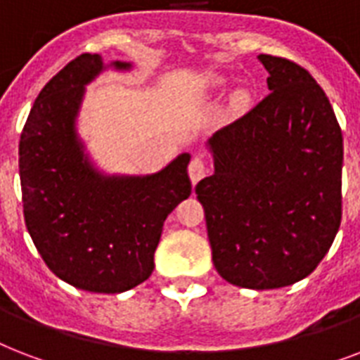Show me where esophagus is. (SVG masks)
<instances>
[{"label":"esophagus","instance_id":"esophagus-1","mask_svg":"<svg viewBox=\"0 0 360 360\" xmlns=\"http://www.w3.org/2000/svg\"><path fill=\"white\" fill-rule=\"evenodd\" d=\"M207 164L203 162V158L194 157L191 160V164H188V175H191L192 185H196L198 181H202L207 175Z\"/></svg>","mask_w":360,"mask_h":360}]
</instances>
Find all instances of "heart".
Returning a JSON list of instances; mask_svg holds the SVG:
<instances>
[{"label": "heart", "instance_id": "b5f03b06", "mask_svg": "<svg viewBox=\"0 0 360 360\" xmlns=\"http://www.w3.org/2000/svg\"><path fill=\"white\" fill-rule=\"evenodd\" d=\"M248 103H250V97H248V93L245 91H236L233 93V97H231V106H233V110H237V112H243V110L248 106Z\"/></svg>", "mask_w": 360, "mask_h": 360}]
</instances>
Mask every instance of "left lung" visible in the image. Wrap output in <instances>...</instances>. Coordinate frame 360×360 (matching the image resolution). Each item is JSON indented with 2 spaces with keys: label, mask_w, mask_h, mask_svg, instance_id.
I'll return each mask as SVG.
<instances>
[{
  "label": "left lung",
  "mask_w": 360,
  "mask_h": 360,
  "mask_svg": "<svg viewBox=\"0 0 360 360\" xmlns=\"http://www.w3.org/2000/svg\"><path fill=\"white\" fill-rule=\"evenodd\" d=\"M269 95L207 140L214 174L196 185L214 269L246 290L307 278L342 219L344 141L307 69L259 53Z\"/></svg>",
  "instance_id": "obj_1"
}]
</instances>
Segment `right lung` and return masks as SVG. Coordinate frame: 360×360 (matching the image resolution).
<instances>
[{
  "label": "right lung",
  "mask_w": 360,
  "mask_h": 360,
  "mask_svg": "<svg viewBox=\"0 0 360 360\" xmlns=\"http://www.w3.org/2000/svg\"><path fill=\"white\" fill-rule=\"evenodd\" d=\"M104 65L82 53L42 87L18 147L24 219L48 269L78 290L121 293L153 273L164 220L191 196L188 153L157 174L110 175L93 164L76 130L86 86Z\"/></svg>",
  "instance_id": "right-lung-1"
}]
</instances>
